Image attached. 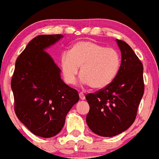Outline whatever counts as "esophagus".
<instances>
[{"instance_id": "34e87169", "label": "esophagus", "mask_w": 159, "mask_h": 159, "mask_svg": "<svg viewBox=\"0 0 159 159\" xmlns=\"http://www.w3.org/2000/svg\"><path fill=\"white\" fill-rule=\"evenodd\" d=\"M79 97L82 100H84L85 98H86V97H85V94H84L82 92H80V93H79Z\"/></svg>"}]
</instances>
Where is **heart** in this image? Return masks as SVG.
Listing matches in <instances>:
<instances>
[{"instance_id": "obj_1", "label": "heart", "mask_w": 159, "mask_h": 159, "mask_svg": "<svg viewBox=\"0 0 159 159\" xmlns=\"http://www.w3.org/2000/svg\"><path fill=\"white\" fill-rule=\"evenodd\" d=\"M120 57L116 49L105 48L91 41L75 43L69 54L61 58L65 81L69 85L76 82L78 68L82 82L93 89H102L116 78L120 68Z\"/></svg>"}]
</instances>
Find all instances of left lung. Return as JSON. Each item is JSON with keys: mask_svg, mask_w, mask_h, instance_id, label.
<instances>
[{"mask_svg": "<svg viewBox=\"0 0 159 159\" xmlns=\"http://www.w3.org/2000/svg\"><path fill=\"white\" fill-rule=\"evenodd\" d=\"M116 41L122 57L118 74L108 86L86 95L87 125L102 137L118 135L133 125L145 90L141 61L127 43Z\"/></svg>", "mask_w": 159, "mask_h": 159, "instance_id": "obj_1", "label": "left lung"}]
</instances>
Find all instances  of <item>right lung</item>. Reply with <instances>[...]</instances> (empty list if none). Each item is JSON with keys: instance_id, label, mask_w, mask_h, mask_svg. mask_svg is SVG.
I'll use <instances>...</instances> for the list:
<instances>
[{"instance_id": "obj_1", "label": "right lung", "mask_w": 159, "mask_h": 159, "mask_svg": "<svg viewBox=\"0 0 159 159\" xmlns=\"http://www.w3.org/2000/svg\"><path fill=\"white\" fill-rule=\"evenodd\" d=\"M63 38L40 34L34 38L17 58L11 88L14 111L34 135L56 136L65 116L79 100L78 92L61 80V69L45 49Z\"/></svg>"}]
</instances>
